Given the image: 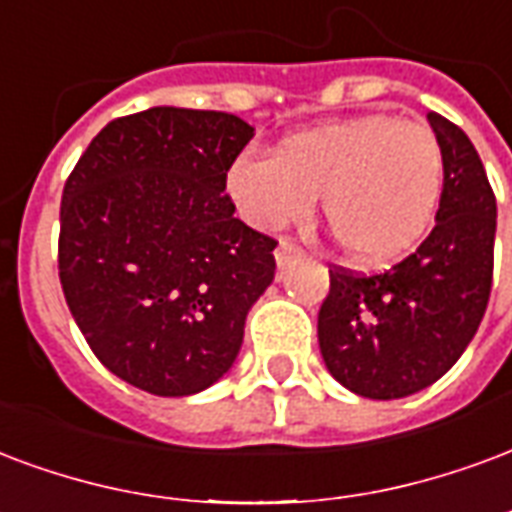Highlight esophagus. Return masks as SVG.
Returning <instances> with one entry per match:
<instances>
[{"label":"esophagus","mask_w":512,"mask_h":512,"mask_svg":"<svg viewBox=\"0 0 512 512\" xmlns=\"http://www.w3.org/2000/svg\"><path fill=\"white\" fill-rule=\"evenodd\" d=\"M274 257H276V266L285 271V268L293 266L295 260H301V257H304V249H301L298 244H293V241H279Z\"/></svg>","instance_id":"34e87169"}]
</instances>
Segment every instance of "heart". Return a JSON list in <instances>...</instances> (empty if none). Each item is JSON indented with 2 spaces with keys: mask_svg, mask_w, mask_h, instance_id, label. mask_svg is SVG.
Segmentation results:
<instances>
[{
  "mask_svg": "<svg viewBox=\"0 0 512 512\" xmlns=\"http://www.w3.org/2000/svg\"><path fill=\"white\" fill-rule=\"evenodd\" d=\"M445 181L442 146L431 127L396 116L325 124L295 132L274 157L246 151L227 168V195L257 230L309 217L320 195L336 244L385 266L426 236Z\"/></svg>",
  "mask_w": 512,
  "mask_h": 512,
  "instance_id": "obj_1",
  "label": "heart"
}]
</instances>
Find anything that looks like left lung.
<instances>
[{"instance_id":"left-lung-1","label":"left lung","mask_w":512,"mask_h":512,"mask_svg":"<svg viewBox=\"0 0 512 512\" xmlns=\"http://www.w3.org/2000/svg\"><path fill=\"white\" fill-rule=\"evenodd\" d=\"M445 181L429 238L385 274L333 268L317 314L325 369L366 399H404L448 372L478 333L491 293L497 200L467 132L439 113Z\"/></svg>"}]
</instances>
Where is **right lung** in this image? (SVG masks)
Returning a JSON list of instances; mask_svg holds the SVG:
<instances>
[{"label": "right lung", "instance_id": "1", "mask_svg": "<svg viewBox=\"0 0 512 512\" xmlns=\"http://www.w3.org/2000/svg\"><path fill=\"white\" fill-rule=\"evenodd\" d=\"M255 127L157 105L102 127L62 195L59 279L100 363L154 396H192L236 363L274 282V238L233 217L227 168Z\"/></svg>", "mask_w": 512, "mask_h": 512}]
</instances>
